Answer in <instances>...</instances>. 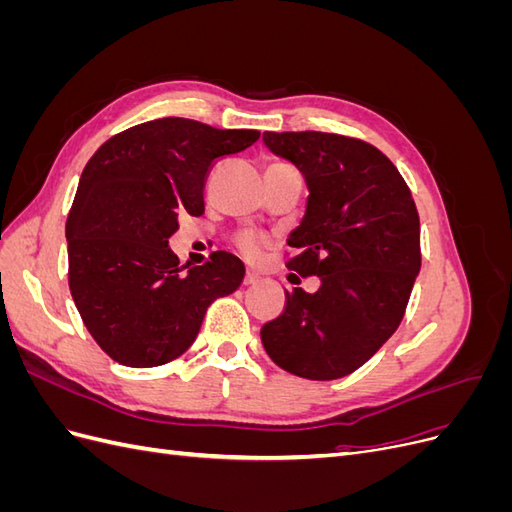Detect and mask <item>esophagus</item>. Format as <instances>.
<instances>
[{
	"label": "esophagus",
	"mask_w": 512,
	"mask_h": 512,
	"mask_svg": "<svg viewBox=\"0 0 512 512\" xmlns=\"http://www.w3.org/2000/svg\"><path fill=\"white\" fill-rule=\"evenodd\" d=\"M260 280V275L256 271H247L243 277V284H256Z\"/></svg>",
	"instance_id": "obj_1"
}]
</instances>
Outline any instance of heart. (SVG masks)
Returning <instances> with one entry per match:
<instances>
[{"label":"heart","mask_w":512,"mask_h":512,"mask_svg":"<svg viewBox=\"0 0 512 512\" xmlns=\"http://www.w3.org/2000/svg\"><path fill=\"white\" fill-rule=\"evenodd\" d=\"M277 164H280V162H277ZM235 245L247 260H256L271 245V237L265 235V232H260V230L247 228V230H241L239 235L235 237Z\"/></svg>","instance_id":"heart-1"}]
</instances>
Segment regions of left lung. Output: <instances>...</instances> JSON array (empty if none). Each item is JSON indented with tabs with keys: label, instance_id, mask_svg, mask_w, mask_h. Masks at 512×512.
I'll use <instances>...</instances> for the list:
<instances>
[{
	"label": "left lung",
	"instance_id": "left-lung-1",
	"mask_svg": "<svg viewBox=\"0 0 512 512\" xmlns=\"http://www.w3.org/2000/svg\"><path fill=\"white\" fill-rule=\"evenodd\" d=\"M267 147L305 175L309 198L286 267L320 277L316 292L286 290L284 312L260 329L275 365L307 380L359 369L406 314L421 271V222L395 164L361 138L265 132ZM301 282V280H299Z\"/></svg>",
	"mask_w": 512,
	"mask_h": 512
}]
</instances>
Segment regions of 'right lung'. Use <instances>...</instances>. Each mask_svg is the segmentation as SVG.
<instances>
[{
	"label": "right lung",
	"instance_id": "right-lung-1",
	"mask_svg": "<svg viewBox=\"0 0 512 512\" xmlns=\"http://www.w3.org/2000/svg\"><path fill=\"white\" fill-rule=\"evenodd\" d=\"M258 130H218L183 117L138 123L87 162L68 213V284L96 344L128 367L188 350L207 307L243 282V262L213 252L183 273L168 239L185 213H205V181Z\"/></svg>",
	"mask_w": 512,
	"mask_h": 512
}]
</instances>
